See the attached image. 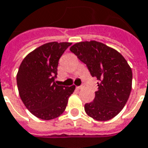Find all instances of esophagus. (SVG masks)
Here are the masks:
<instances>
[{
  "label": "esophagus",
  "mask_w": 148,
  "mask_h": 148,
  "mask_svg": "<svg viewBox=\"0 0 148 148\" xmlns=\"http://www.w3.org/2000/svg\"><path fill=\"white\" fill-rule=\"evenodd\" d=\"M76 88H77V89H78V90H79V89H82V88H83V86H82V85H81V86H79V87H77Z\"/></svg>",
  "instance_id": "34e87169"
}]
</instances>
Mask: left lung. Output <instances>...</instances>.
Instances as JSON below:
<instances>
[{
    "mask_svg": "<svg viewBox=\"0 0 148 148\" xmlns=\"http://www.w3.org/2000/svg\"><path fill=\"white\" fill-rule=\"evenodd\" d=\"M70 50L99 81L94 100L85 112L96 121H108L124 108L132 87V70L120 53L95 40L80 42Z\"/></svg>",
    "mask_w": 148,
    "mask_h": 148,
    "instance_id": "obj_1",
    "label": "left lung"
}]
</instances>
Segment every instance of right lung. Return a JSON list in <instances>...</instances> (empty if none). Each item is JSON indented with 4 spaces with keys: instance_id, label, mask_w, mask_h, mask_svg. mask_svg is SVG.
Listing matches in <instances>:
<instances>
[{
    "instance_id": "1",
    "label": "right lung",
    "mask_w": 148,
    "mask_h": 148,
    "mask_svg": "<svg viewBox=\"0 0 148 148\" xmlns=\"http://www.w3.org/2000/svg\"><path fill=\"white\" fill-rule=\"evenodd\" d=\"M71 43L51 42L29 53L22 61L17 74L21 99L33 115L52 120L65 111L68 98L75 86L57 84L58 61Z\"/></svg>"
}]
</instances>
